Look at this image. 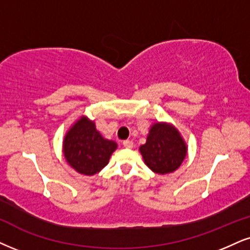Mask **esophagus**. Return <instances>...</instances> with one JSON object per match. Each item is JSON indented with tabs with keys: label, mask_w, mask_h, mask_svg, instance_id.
<instances>
[{
	"label": "esophagus",
	"mask_w": 250,
	"mask_h": 250,
	"mask_svg": "<svg viewBox=\"0 0 250 250\" xmlns=\"http://www.w3.org/2000/svg\"><path fill=\"white\" fill-rule=\"evenodd\" d=\"M123 145H124L125 148H128V149L133 148V143H132V141H130V140H125L124 143H123Z\"/></svg>",
	"instance_id": "obj_1"
}]
</instances>
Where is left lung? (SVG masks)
<instances>
[{"instance_id":"left-lung-1","label":"left lung","mask_w":250,"mask_h":250,"mask_svg":"<svg viewBox=\"0 0 250 250\" xmlns=\"http://www.w3.org/2000/svg\"><path fill=\"white\" fill-rule=\"evenodd\" d=\"M139 150L150 170L167 175L180 168L188 154V146L174 125L158 122L150 126L146 144L141 145Z\"/></svg>"}]
</instances>
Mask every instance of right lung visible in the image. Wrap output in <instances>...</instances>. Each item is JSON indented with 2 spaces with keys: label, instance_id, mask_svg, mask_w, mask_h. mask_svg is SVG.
Instances as JSON below:
<instances>
[{
  "label": "right lung",
  "instance_id": "1",
  "mask_svg": "<svg viewBox=\"0 0 250 250\" xmlns=\"http://www.w3.org/2000/svg\"><path fill=\"white\" fill-rule=\"evenodd\" d=\"M118 147L97 131L94 120L81 116L64 134L62 152L66 161L79 174L85 176L100 172Z\"/></svg>",
  "mask_w": 250,
  "mask_h": 250
}]
</instances>
